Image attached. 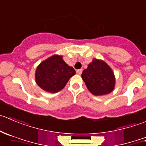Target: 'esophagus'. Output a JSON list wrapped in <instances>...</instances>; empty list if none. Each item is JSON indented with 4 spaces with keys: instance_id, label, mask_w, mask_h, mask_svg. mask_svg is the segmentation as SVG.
Here are the masks:
<instances>
[{
    "instance_id": "obj_1",
    "label": "esophagus",
    "mask_w": 146,
    "mask_h": 146,
    "mask_svg": "<svg viewBox=\"0 0 146 146\" xmlns=\"http://www.w3.org/2000/svg\"><path fill=\"white\" fill-rule=\"evenodd\" d=\"M82 72H83V70H82V69H80V70H77V71H76V73H77L78 75H81Z\"/></svg>"
}]
</instances>
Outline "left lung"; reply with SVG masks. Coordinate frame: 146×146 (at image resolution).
I'll return each mask as SVG.
<instances>
[{
    "label": "left lung",
    "instance_id": "8db88e82",
    "mask_svg": "<svg viewBox=\"0 0 146 146\" xmlns=\"http://www.w3.org/2000/svg\"><path fill=\"white\" fill-rule=\"evenodd\" d=\"M89 91L95 96H103L113 91L115 77L111 68L103 60L93 59L81 75Z\"/></svg>",
    "mask_w": 146,
    "mask_h": 146
}]
</instances>
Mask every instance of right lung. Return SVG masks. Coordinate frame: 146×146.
I'll return each instance as SVG.
<instances>
[{"instance_id":"right-lung-1","label":"right lung","mask_w":146,"mask_h":146,"mask_svg":"<svg viewBox=\"0 0 146 146\" xmlns=\"http://www.w3.org/2000/svg\"><path fill=\"white\" fill-rule=\"evenodd\" d=\"M75 74L73 68L68 66L62 56L55 55L38 66L35 80L43 90L49 93H57L65 87Z\"/></svg>"}]
</instances>
